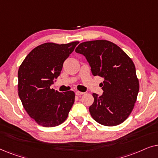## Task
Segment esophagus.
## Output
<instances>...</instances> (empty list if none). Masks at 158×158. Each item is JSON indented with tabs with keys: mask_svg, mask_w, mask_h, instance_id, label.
Instances as JSON below:
<instances>
[{
	"mask_svg": "<svg viewBox=\"0 0 158 158\" xmlns=\"http://www.w3.org/2000/svg\"><path fill=\"white\" fill-rule=\"evenodd\" d=\"M75 94H76L77 96H82V95L84 94V93L83 92H81V91H76V92H75Z\"/></svg>",
	"mask_w": 158,
	"mask_h": 158,
	"instance_id": "obj_1",
	"label": "esophagus"
}]
</instances>
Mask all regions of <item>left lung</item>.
Instances as JSON below:
<instances>
[{
    "mask_svg": "<svg viewBox=\"0 0 158 158\" xmlns=\"http://www.w3.org/2000/svg\"><path fill=\"white\" fill-rule=\"evenodd\" d=\"M75 52L85 56L93 75L104 79L100 83L103 94H93L94 101L89 107L92 118L104 126L122 124L133 110L139 89L132 60L107 40L82 42Z\"/></svg>",
    "mask_w": 158,
    "mask_h": 158,
    "instance_id": "8db88e82",
    "label": "left lung"
}]
</instances>
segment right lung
<instances>
[{
  "mask_svg": "<svg viewBox=\"0 0 158 158\" xmlns=\"http://www.w3.org/2000/svg\"><path fill=\"white\" fill-rule=\"evenodd\" d=\"M78 43H44L32 49L19 67V96L26 111L39 125L56 127L68 118L75 93H60L50 86Z\"/></svg>",
  "mask_w": 158,
  "mask_h": 158,
  "instance_id": "add662e5",
  "label": "right lung"
}]
</instances>
